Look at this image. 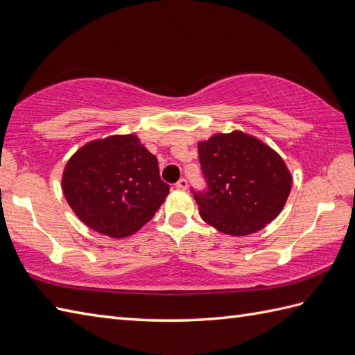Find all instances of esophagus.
I'll return each mask as SVG.
<instances>
[{"instance_id": "obj_1", "label": "esophagus", "mask_w": 355, "mask_h": 355, "mask_svg": "<svg viewBox=\"0 0 355 355\" xmlns=\"http://www.w3.org/2000/svg\"><path fill=\"white\" fill-rule=\"evenodd\" d=\"M176 188H179V189H187L188 188V182H187V179H179L178 182H176Z\"/></svg>"}]
</instances>
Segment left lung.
I'll return each instance as SVG.
<instances>
[{
  "instance_id": "obj_1",
  "label": "left lung",
  "mask_w": 355,
  "mask_h": 355,
  "mask_svg": "<svg viewBox=\"0 0 355 355\" xmlns=\"http://www.w3.org/2000/svg\"><path fill=\"white\" fill-rule=\"evenodd\" d=\"M206 193H194L205 223L232 236L263 229L282 212L292 176L280 155L243 131L198 141Z\"/></svg>"
}]
</instances>
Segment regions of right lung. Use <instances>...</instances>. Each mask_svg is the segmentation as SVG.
Returning <instances> with one entry per match:
<instances>
[{
  "instance_id": "1",
  "label": "right lung",
  "mask_w": 355,
  "mask_h": 355,
  "mask_svg": "<svg viewBox=\"0 0 355 355\" xmlns=\"http://www.w3.org/2000/svg\"><path fill=\"white\" fill-rule=\"evenodd\" d=\"M66 202L85 226L110 238L140 230L166 200L170 187L158 161L135 134L110 135L78 149L62 176Z\"/></svg>"
}]
</instances>
